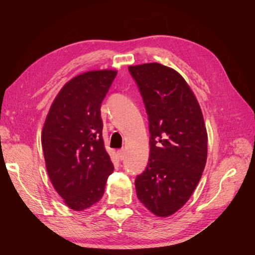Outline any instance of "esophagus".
Here are the masks:
<instances>
[{"instance_id": "1", "label": "esophagus", "mask_w": 255, "mask_h": 255, "mask_svg": "<svg viewBox=\"0 0 255 255\" xmlns=\"http://www.w3.org/2000/svg\"><path fill=\"white\" fill-rule=\"evenodd\" d=\"M117 154H118V156H119V159L123 160V159L125 158V155H126V150H125V149L118 150V151H117Z\"/></svg>"}]
</instances>
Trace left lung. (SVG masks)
Listing matches in <instances>:
<instances>
[{
    "label": "left lung",
    "mask_w": 255,
    "mask_h": 255,
    "mask_svg": "<svg viewBox=\"0 0 255 255\" xmlns=\"http://www.w3.org/2000/svg\"><path fill=\"white\" fill-rule=\"evenodd\" d=\"M149 118L150 156L138 175L137 197L158 217L186 204L207 161V130L196 96L174 69L152 62L130 66Z\"/></svg>",
    "instance_id": "left-lung-1"
}]
</instances>
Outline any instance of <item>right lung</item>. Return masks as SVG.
Instances as JSON below:
<instances>
[{
	"instance_id": "right-lung-1",
	"label": "right lung",
	"mask_w": 255,
	"mask_h": 255,
	"mask_svg": "<svg viewBox=\"0 0 255 255\" xmlns=\"http://www.w3.org/2000/svg\"><path fill=\"white\" fill-rule=\"evenodd\" d=\"M116 74V70H93L68 81L42 127L48 176L63 203L75 211L100 202L114 171L102 136L101 104Z\"/></svg>"
}]
</instances>
